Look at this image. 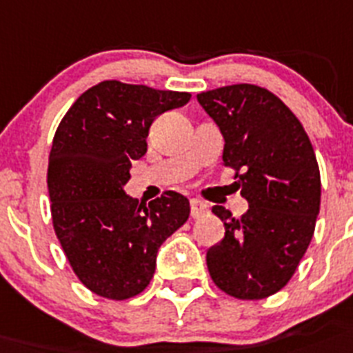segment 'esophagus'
Here are the masks:
<instances>
[{
    "label": "esophagus",
    "mask_w": 353,
    "mask_h": 353,
    "mask_svg": "<svg viewBox=\"0 0 353 353\" xmlns=\"http://www.w3.org/2000/svg\"><path fill=\"white\" fill-rule=\"evenodd\" d=\"M204 213H208V204L203 203V201L192 199L190 201V215H192V217H194V219L203 217Z\"/></svg>",
    "instance_id": "1"
}]
</instances>
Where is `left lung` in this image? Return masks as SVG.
Instances as JSON below:
<instances>
[{"instance_id":"8db88e82","label":"left lung","mask_w":353,"mask_h":353,"mask_svg":"<svg viewBox=\"0 0 353 353\" xmlns=\"http://www.w3.org/2000/svg\"><path fill=\"white\" fill-rule=\"evenodd\" d=\"M224 138L222 159L241 170L236 185L250 208L235 219L224 206V239L206 251L219 289L239 300H262L291 280L314 235L321 179L300 120L271 91L253 84L197 94Z\"/></svg>"}]
</instances>
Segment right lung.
<instances>
[{
  "label": "right lung",
  "instance_id": "add662e5",
  "mask_svg": "<svg viewBox=\"0 0 353 353\" xmlns=\"http://www.w3.org/2000/svg\"><path fill=\"white\" fill-rule=\"evenodd\" d=\"M190 97L103 81L82 93L59 123L48 161L53 230L94 294H140L154 276L159 245L190 215V203L177 192L138 204L123 190L132 161L147 152L152 121Z\"/></svg>",
  "mask_w": 353,
  "mask_h": 353
}]
</instances>
